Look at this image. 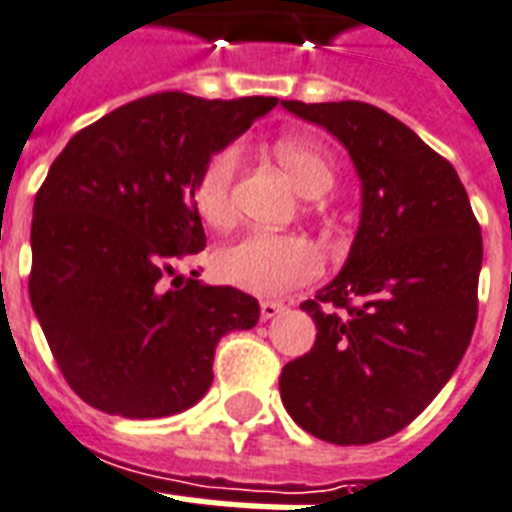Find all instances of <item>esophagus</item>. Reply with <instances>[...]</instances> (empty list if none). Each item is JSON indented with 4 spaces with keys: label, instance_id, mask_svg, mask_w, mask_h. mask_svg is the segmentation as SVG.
I'll list each match as a JSON object with an SVG mask.
<instances>
[{
    "label": "esophagus",
    "instance_id": "esophagus-1",
    "mask_svg": "<svg viewBox=\"0 0 512 512\" xmlns=\"http://www.w3.org/2000/svg\"><path fill=\"white\" fill-rule=\"evenodd\" d=\"M284 310H286L284 302H273V299H265V302H260V315H263V321L276 318V315H281Z\"/></svg>",
    "mask_w": 512,
    "mask_h": 512
}]
</instances>
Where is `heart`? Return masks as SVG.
<instances>
[{"label": "heart", "instance_id": "obj_1", "mask_svg": "<svg viewBox=\"0 0 512 512\" xmlns=\"http://www.w3.org/2000/svg\"><path fill=\"white\" fill-rule=\"evenodd\" d=\"M273 157L289 173L292 184L307 199L323 197L334 186L336 170L326 149L310 136L284 134L273 141ZM242 168V149L236 144L215 149L199 170L194 184V205L207 226L228 228L236 218L234 184ZM215 273L226 284L276 297L313 281L323 268L321 252L305 236L252 234L220 247L213 257Z\"/></svg>", "mask_w": 512, "mask_h": 512}]
</instances>
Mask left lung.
Wrapping results in <instances>:
<instances>
[{
  "mask_svg": "<svg viewBox=\"0 0 512 512\" xmlns=\"http://www.w3.org/2000/svg\"><path fill=\"white\" fill-rule=\"evenodd\" d=\"M326 128L360 178V226L347 263L315 299L313 350L284 365L281 402L323 442L397 434L450 381L479 313L481 228L450 162L365 102H286Z\"/></svg>",
  "mask_w": 512,
  "mask_h": 512,
  "instance_id": "8db88e82",
  "label": "left lung"
}]
</instances>
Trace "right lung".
I'll return each mask as SVG.
<instances>
[{
  "instance_id": "right-lung-1",
  "label": "right lung",
  "mask_w": 512,
  "mask_h": 512,
  "mask_svg": "<svg viewBox=\"0 0 512 512\" xmlns=\"http://www.w3.org/2000/svg\"><path fill=\"white\" fill-rule=\"evenodd\" d=\"M278 105L162 91L78 131L31 223L33 313L70 389L102 413L165 418L213 384L220 336L260 321L255 297L178 273L205 249V160Z\"/></svg>"
}]
</instances>
